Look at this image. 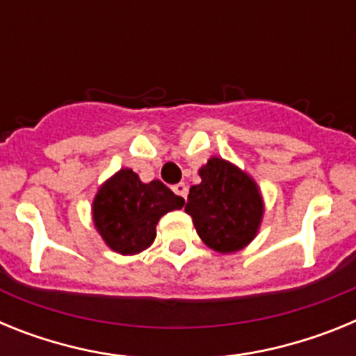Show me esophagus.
Here are the masks:
<instances>
[{
  "mask_svg": "<svg viewBox=\"0 0 356 356\" xmlns=\"http://www.w3.org/2000/svg\"><path fill=\"white\" fill-rule=\"evenodd\" d=\"M172 191H175V194H178V196H181L184 200H187V194H188V188L185 184H176L172 185Z\"/></svg>",
  "mask_w": 356,
  "mask_h": 356,
  "instance_id": "1",
  "label": "esophagus"
}]
</instances>
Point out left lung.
Listing matches in <instances>:
<instances>
[{
	"mask_svg": "<svg viewBox=\"0 0 356 356\" xmlns=\"http://www.w3.org/2000/svg\"><path fill=\"white\" fill-rule=\"evenodd\" d=\"M201 181L188 191L185 212L197 235L217 253L246 248L264 219V197L257 181L235 163L212 156L201 165Z\"/></svg>",
	"mask_w": 356,
	"mask_h": 356,
	"instance_id": "1",
	"label": "left lung"
}]
</instances>
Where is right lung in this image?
<instances>
[{"label":"right lung","mask_w":356,"mask_h":356,"mask_svg":"<svg viewBox=\"0 0 356 356\" xmlns=\"http://www.w3.org/2000/svg\"><path fill=\"white\" fill-rule=\"evenodd\" d=\"M184 205V197L160 180L144 184L137 172L122 168L97 188L92 222L110 250L137 254L153 244L160 217Z\"/></svg>","instance_id":"add662e5"}]
</instances>
